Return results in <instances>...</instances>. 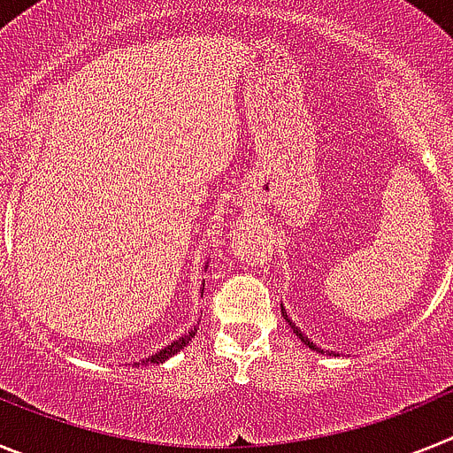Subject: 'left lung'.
Wrapping results in <instances>:
<instances>
[{
	"label": "left lung",
	"instance_id": "1",
	"mask_svg": "<svg viewBox=\"0 0 453 453\" xmlns=\"http://www.w3.org/2000/svg\"><path fill=\"white\" fill-rule=\"evenodd\" d=\"M281 311H286V308H283V306H281ZM283 318H286V319H288V315H283ZM288 322H290V319H288ZM290 326H292V331H295V334H297V335H299V338H302V340H303V345H308V347H311V349H319V347H315V345H313V342H311V340H308V338H306V335H303V334H302V331H299V329H297V326H295V324H292V322H290Z\"/></svg>",
	"mask_w": 453,
	"mask_h": 453
}]
</instances>
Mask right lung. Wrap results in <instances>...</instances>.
Here are the masks:
<instances>
[{
	"label": "right lung",
	"mask_w": 453,
	"mask_h": 453,
	"mask_svg": "<svg viewBox=\"0 0 453 453\" xmlns=\"http://www.w3.org/2000/svg\"><path fill=\"white\" fill-rule=\"evenodd\" d=\"M195 334H197V326L188 331V334H183L179 340H172L170 345L163 347V349L156 351V354H151V358H145V361H142V363H145V365H150V363H165L167 358H172V356L177 354V351H181L183 347H186L188 342H190V340L195 338ZM138 365H140V363H138Z\"/></svg>",
	"instance_id": "add662e5"
}]
</instances>
